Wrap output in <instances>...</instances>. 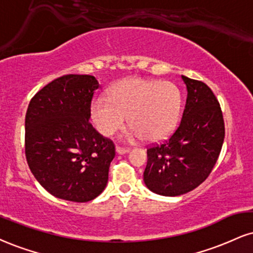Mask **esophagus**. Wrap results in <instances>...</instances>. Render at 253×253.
<instances>
[{"mask_svg":"<svg viewBox=\"0 0 253 253\" xmlns=\"http://www.w3.org/2000/svg\"><path fill=\"white\" fill-rule=\"evenodd\" d=\"M115 151H117L118 154H126L128 153L130 151L129 148H126V147H120V146H117V148H115Z\"/></svg>","mask_w":253,"mask_h":253,"instance_id":"obj_1","label":"esophagus"}]
</instances>
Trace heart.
<instances>
[{
  "instance_id": "heart-1",
  "label": "heart",
  "mask_w": 253,
  "mask_h": 253,
  "mask_svg": "<svg viewBox=\"0 0 253 253\" xmlns=\"http://www.w3.org/2000/svg\"><path fill=\"white\" fill-rule=\"evenodd\" d=\"M182 99L172 82L129 78L112 88L109 97L92 103V118L103 135H112L124 126L128 115L132 126L126 138L147 141L165 139L174 130L180 118Z\"/></svg>"
}]
</instances>
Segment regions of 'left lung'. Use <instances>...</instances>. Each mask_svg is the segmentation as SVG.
<instances>
[{
  "label": "left lung",
  "instance_id": "8db88e82",
  "mask_svg": "<svg viewBox=\"0 0 253 253\" xmlns=\"http://www.w3.org/2000/svg\"><path fill=\"white\" fill-rule=\"evenodd\" d=\"M187 99L169 139L147 148L144 181L152 192L175 197L199 186L212 172L224 142L223 113L208 84L182 75Z\"/></svg>",
  "mask_w": 253,
  "mask_h": 253
}]
</instances>
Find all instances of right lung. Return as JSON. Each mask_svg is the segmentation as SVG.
<instances>
[{"label": "right lung", "instance_id": "1", "mask_svg": "<svg viewBox=\"0 0 253 253\" xmlns=\"http://www.w3.org/2000/svg\"><path fill=\"white\" fill-rule=\"evenodd\" d=\"M97 88L92 75H63L39 90L27 109V163L40 185L60 199L89 202L107 185L115 146L89 123Z\"/></svg>", "mask_w": 253, "mask_h": 253}]
</instances>
